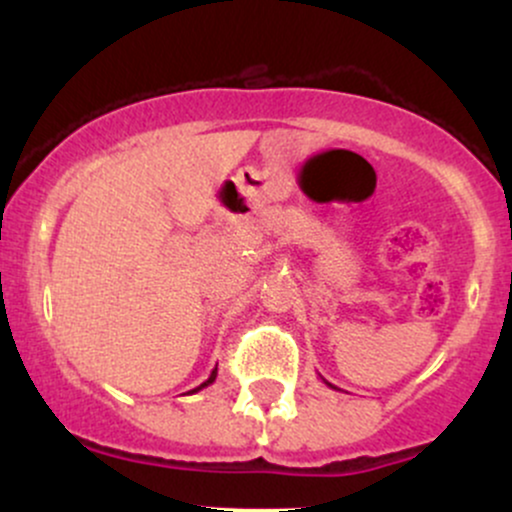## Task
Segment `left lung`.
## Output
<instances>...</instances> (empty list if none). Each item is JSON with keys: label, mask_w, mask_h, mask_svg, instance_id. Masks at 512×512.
<instances>
[{"label": "left lung", "mask_w": 512, "mask_h": 512, "mask_svg": "<svg viewBox=\"0 0 512 512\" xmlns=\"http://www.w3.org/2000/svg\"><path fill=\"white\" fill-rule=\"evenodd\" d=\"M322 383H325V385H327V387H332V390H337V387H334V385H332V383H327V380H325V378H322Z\"/></svg>", "instance_id": "left-lung-1"}]
</instances>
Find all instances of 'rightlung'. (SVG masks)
I'll list each match as a JSON object with an SVG mask.
<instances>
[{"label": "right lung", "mask_w": 512, "mask_h": 512, "mask_svg": "<svg viewBox=\"0 0 512 512\" xmlns=\"http://www.w3.org/2000/svg\"><path fill=\"white\" fill-rule=\"evenodd\" d=\"M214 380H216V368H214V370H211V375H209V378H207V380H204V383H202V385H199V387H195V390H190V392H187V395H195V392H199V390H204V387H209L211 383H214Z\"/></svg>", "instance_id": "1"}]
</instances>
